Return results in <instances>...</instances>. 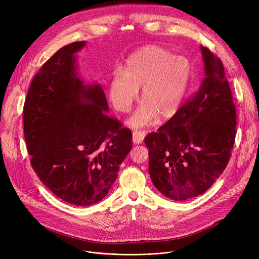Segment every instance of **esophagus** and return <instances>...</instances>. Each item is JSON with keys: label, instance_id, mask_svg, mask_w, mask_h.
I'll return each mask as SVG.
<instances>
[{"label": "esophagus", "instance_id": "1", "mask_svg": "<svg viewBox=\"0 0 259 259\" xmlns=\"http://www.w3.org/2000/svg\"><path fill=\"white\" fill-rule=\"evenodd\" d=\"M145 137V132L144 131H134L133 135H132V140L133 143L135 144H139L144 140Z\"/></svg>", "mask_w": 259, "mask_h": 259}]
</instances>
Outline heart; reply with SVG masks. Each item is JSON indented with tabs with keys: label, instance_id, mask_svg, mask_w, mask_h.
Returning a JSON list of instances; mask_svg holds the SVG:
<instances>
[{
	"label": "heart",
	"instance_id": "b5f03b06",
	"mask_svg": "<svg viewBox=\"0 0 259 259\" xmlns=\"http://www.w3.org/2000/svg\"><path fill=\"white\" fill-rule=\"evenodd\" d=\"M192 64L184 56L155 45L131 54L122 70L109 82L108 96L114 108L128 113L142 88L140 104L128 121L132 128L145 127L157 119L169 120L180 110L192 81Z\"/></svg>",
	"mask_w": 259,
	"mask_h": 259
}]
</instances>
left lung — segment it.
<instances>
[{"mask_svg": "<svg viewBox=\"0 0 259 259\" xmlns=\"http://www.w3.org/2000/svg\"><path fill=\"white\" fill-rule=\"evenodd\" d=\"M205 78L178 114L144 139L156 189L174 201L205 193L226 169L237 114L221 60L201 46Z\"/></svg>", "mask_w": 259, "mask_h": 259, "instance_id": "1", "label": "left lung"}]
</instances>
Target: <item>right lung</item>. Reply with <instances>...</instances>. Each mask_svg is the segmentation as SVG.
<instances>
[{"mask_svg": "<svg viewBox=\"0 0 259 259\" xmlns=\"http://www.w3.org/2000/svg\"><path fill=\"white\" fill-rule=\"evenodd\" d=\"M86 42L60 48L34 76L23 108L30 164L59 199L77 206L101 201L132 149V133L109 118L98 83L79 76L77 53Z\"/></svg>", "mask_w": 259, "mask_h": 259, "instance_id": "obj_1", "label": "right lung"}]
</instances>
